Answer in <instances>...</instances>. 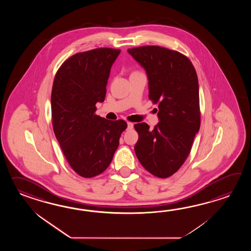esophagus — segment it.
<instances>
[{"instance_id": "obj_1", "label": "esophagus", "mask_w": 251, "mask_h": 251, "mask_svg": "<svg viewBox=\"0 0 251 251\" xmlns=\"http://www.w3.org/2000/svg\"><path fill=\"white\" fill-rule=\"evenodd\" d=\"M133 124L130 123V122H128L127 123V130H131V129H133Z\"/></svg>"}]
</instances>
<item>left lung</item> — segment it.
<instances>
[{"instance_id": "obj_1", "label": "left lung", "mask_w": 251, "mask_h": 251, "mask_svg": "<svg viewBox=\"0 0 251 251\" xmlns=\"http://www.w3.org/2000/svg\"><path fill=\"white\" fill-rule=\"evenodd\" d=\"M148 78L149 99L158 103L159 123L134 125L137 159L152 175L166 178L178 171L189 154L200 128L197 72L184 54L147 46L128 49Z\"/></svg>"}]
</instances>
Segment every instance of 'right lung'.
<instances>
[{
  "label": "right lung",
  "mask_w": 251,
  "mask_h": 251,
  "mask_svg": "<svg viewBox=\"0 0 251 251\" xmlns=\"http://www.w3.org/2000/svg\"><path fill=\"white\" fill-rule=\"evenodd\" d=\"M119 49L97 48L74 54L59 68L51 94L53 132L72 169L83 177L107 170L118 149L124 120L95 115Z\"/></svg>",
  "instance_id": "1"
}]
</instances>
